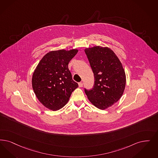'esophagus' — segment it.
Listing matches in <instances>:
<instances>
[{
  "label": "esophagus",
  "mask_w": 158,
  "mask_h": 158,
  "mask_svg": "<svg viewBox=\"0 0 158 158\" xmlns=\"http://www.w3.org/2000/svg\"><path fill=\"white\" fill-rule=\"evenodd\" d=\"M78 85H79V86L80 87V88H82V86H83V83L82 82H79V83H78Z\"/></svg>",
  "instance_id": "34e87169"
}]
</instances>
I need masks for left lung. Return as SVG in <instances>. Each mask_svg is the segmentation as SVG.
Instances as JSON below:
<instances>
[{
    "label": "left lung",
    "mask_w": 158,
    "mask_h": 158,
    "mask_svg": "<svg viewBox=\"0 0 158 158\" xmlns=\"http://www.w3.org/2000/svg\"><path fill=\"white\" fill-rule=\"evenodd\" d=\"M85 52L95 77L93 88H85V92L96 107L105 109L118 101L123 94L126 85L125 70L109 48L98 46Z\"/></svg>",
    "instance_id": "left-lung-1"
}]
</instances>
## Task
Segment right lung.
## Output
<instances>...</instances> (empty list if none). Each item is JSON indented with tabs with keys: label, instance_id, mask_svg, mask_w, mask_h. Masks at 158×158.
<instances>
[{
	"label": "right lung",
	"instance_id": "add662e5",
	"mask_svg": "<svg viewBox=\"0 0 158 158\" xmlns=\"http://www.w3.org/2000/svg\"><path fill=\"white\" fill-rule=\"evenodd\" d=\"M77 50L52 51L39 62L32 77V87L39 101L45 107L57 110L69 101L78 84L72 79L68 68Z\"/></svg>",
	"mask_w": 158,
	"mask_h": 158
}]
</instances>
